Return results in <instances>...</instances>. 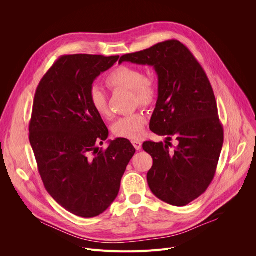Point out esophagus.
Wrapping results in <instances>:
<instances>
[{
  "label": "esophagus",
  "mask_w": 256,
  "mask_h": 256,
  "mask_svg": "<svg viewBox=\"0 0 256 256\" xmlns=\"http://www.w3.org/2000/svg\"><path fill=\"white\" fill-rule=\"evenodd\" d=\"M132 144L136 150H140L142 148V142L140 140H132Z\"/></svg>",
  "instance_id": "obj_1"
}]
</instances>
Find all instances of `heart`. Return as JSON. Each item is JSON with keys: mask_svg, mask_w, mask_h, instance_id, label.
<instances>
[{"mask_svg": "<svg viewBox=\"0 0 256 256\" xmlns=\"http://www.w3.org/2000/svg\"><path fill=\"white\" fill-rule=\"evenodd\" d=\"M106 85L112 90H130L134 104L144 107L152 106L158 96L156 82L144 76L142 70L132 66H120L109 72L105 79ZM89 103L94 112L102 118L109 116L108 98L106 93L94 85L88 93ZM147 124V116L142 112L120 118L112 126V132L116 138L128 140L140 138Z\"/></svg>", "mask_w": 256, "mask_h": 256, "instance_id": "b5f03b06", "label": "heart"}]
</instances>
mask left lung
I'll use <instances>...</instances> for the list:
<instances>
[{
  "label": "left lung",
  "mask_w": 256,
  "mask_h": 256,
  "mask_svg": "<svg viewBox=\"0 0 256 256\" xmlns=\"http://www.w3.org/2000/svg\"><path fill=\"white\" fill-rule=\"evenodd\" d=\"M122 62L153 66L157 72L158 100L150 128L165 136L166 144H142L153 158L147 180L159 200L186 206L210 184L224 142L212 85L190 50L175 40L124 54ZM173 137L178 146L170 150Z\"/></svg>",
  "instance_id": "8db88e82"
}]
</instances>
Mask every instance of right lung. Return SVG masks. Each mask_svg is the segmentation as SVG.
Masks as SVG:
<instances>
[{
    "instance_id": "right-lung-1",
    "label": "right lung",
    "mask_w": 256,
    "mask_h": 256,
    "mask_svg": "<svg viewBox=\"0 0 256 256\" xmlns=\"http://www.w3.org/2000/svg\"><path fill=\"white\" fill-rule=\"evenodd\" d=\"M118 58L62 56L34 96L29 140L44 186L60 206L83 218L99 216L114 202L136 152L122 138L97 148L108 130L88 98L94 80Z\"/></svg>"
}]
</instances>
